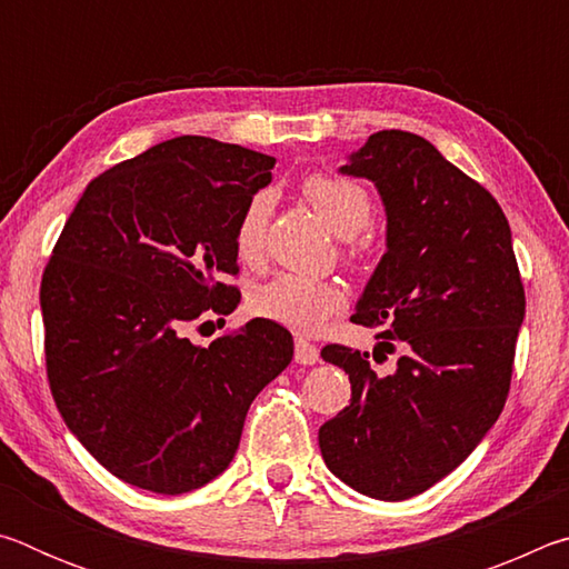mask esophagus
<instances>
[{
  "label": "esophagus",
  "instance_id": "obj_1",
  "mask_svg": "<svg viewBox=\"0 0 569 569\" xmlns=\"http://www.w3.org/2000/svg\"><path fill=\"white\" fill-rule=\"evenodd\" d=\"M296 361L303 366H311L319 361V346L306 341V339H296Z\"/></svg>",
  "mask_w": 569,
  "mask_h": 569
}]
</instances>
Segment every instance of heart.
Returning a JSON list of instances; mask_svg holds the SVG:
<instances>
[{
  "mask_svg": "<svg viewBox=\"0 0 569 569\" xmlns=\"http://www.w3.org/2000/svg\"><path fill=\"white\" fill-rule=\"evenodd\" d=\"M301 192L316 213H319L336 236L346 238L343 258L359 263L369 253V240L359 238L373 218V200L361 182L333 176V172H308L301 182ZM273 200L268 192H256L240 210L233 230V243L240 261H261L268 220H271ZM346 303L343 288L336 281H321L298 273H281L273 281L256 288L250 306L258 316L271 319L298 333H313L329 321V316L341 311Z\"/></svg>",
  "mask_w": 569,
  "mask_h": 569,
  "instance_id": "heart-1",
  "label": "heart"
}]
</instances>
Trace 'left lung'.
Here are the masks:
<instances>
[{
  "label": "left lung",
  "instance_id": "1",
  "mask_svg": "<svg viewBox=\"0 0 569 569\" xmlns=\"http://www.w3.org/2000/svg\"><path fill=\"white\" fill-rule=\"evenodd\" d=\"M341 172L377 182L387 253L353 323L377 329L369 353L323 346L351 403L319 429L323 461L356 492L409 499L457 469L505 409L525 286L509 223L485 186L403 130L373 132Z\"/></svg>",
  "mask_w": 569,
  "mask_h": 569
}]
</instances>
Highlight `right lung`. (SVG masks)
I'll list each match as a JSON object with an SVG mask.
<instances>
[{
  "instance_id": "right-lung-1",
  "label": "right lung",
  "mask_w": 569,
  "mask_h": 569,
  "mask_svg": "<svg viewBox=\"0 0 569 569\" xmlns=\"http://www.w3.org/2000/svg\"><path fill=\"white\" fill-rule=\"evenodd\" d=\"M276 158L200 134L160 142L84 188L44 266L52 399L80 445L132 487L182 495L233 459L246 413L293 359L253 319L196 346L240 301L233 230Z\"/></svg>"
}]
</instances>
